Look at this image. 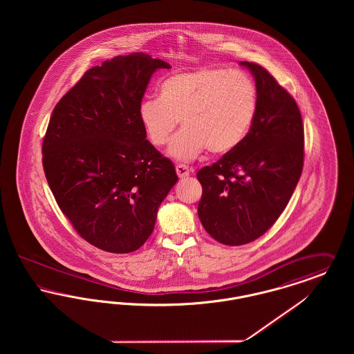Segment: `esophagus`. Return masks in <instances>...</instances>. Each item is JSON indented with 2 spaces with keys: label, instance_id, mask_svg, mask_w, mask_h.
Instances as JSON below:
<instances>
[{
  "label": "esophagus",
  "instance_id": "34e87169",
  "mask_svg": "<svg viewBox=\"0 0 354 354\" xmlns=\"http://www.w3.org/2000/svg\"><path fill=\"white\" fill-rule=\"evenodd\" d=\"M176 174H178V176L180 178V179H183V178H187L188 175H189V169L185 166V165H178L176 167Z\"/></svg>",
  "mask_w": 354,
  "mask_h": 354
}]
</instances>
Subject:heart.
<instances>
[{"mask_svg":"<svg viewBox=\"0 0 354 354\" xmlns=\"http://www.w3.org/2000/svg\"><path fill=\"white\" fill-rule=\"evenodd\" d=\"M257 88L240 70L201 68L160 81L158 100L140 102L138 117L152 146L160 147L179 120L183 129L169 140V156L188 162L208 149L234 151L245 139L257 113Z\"/></svg>","mask_w":354,"mask_h":354,"instance_id":"heart-1","label":"heart"}]
</instances>
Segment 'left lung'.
Segmentation results:
<instances>
[{
	"instance_id": "left-lung-1",
	"label": "left lung",
	"mask_w": 354,
	"mask_h": 354,
	"mask_svg": "<svg viewBox=\"0 0 354 354\" xmlns=\"http://www.w3.org/2000/svg\"><path fill=\"white\" fill-rule=\"evenodd\" d=\"M248 68L257 88V113L245 139L196 178L203 187L198 215L225 245L264 235L286 209L304 163L303 119L297 103L264 68Z\"/></svg>"
}]
</instances>
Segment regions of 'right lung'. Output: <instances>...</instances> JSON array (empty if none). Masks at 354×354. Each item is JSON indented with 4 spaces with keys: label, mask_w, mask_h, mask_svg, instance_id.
Wrapping results in <instances>:
<instances>
[{
    "label": "right lung",
    "mask_w": 354,
    "mask_h": 354,
    "mask_svg": "<svg viewBox=\"0 0 354 354\" xmlns=\"http://www.w3.org/2000/svg\"><path fill=\"white\" fill-rule=\"evenodd\" d=\"M169 68L145 53L114 57L87 70L53 110L42 143L48 183L75 231L106 252L140 248L178 182L138 117L152 74Z\"/></svg>",
    "instance_id": "add662e5"
}]
</instances>
